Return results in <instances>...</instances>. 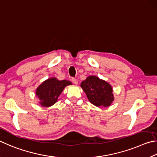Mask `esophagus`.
Segmentation results:
<instances>
[{"instance_id": "1", "label": "esophagus", "mask_w": 157, "mask_h": 157, "mask_svg": "<svg viewBox=\"0 0 157 157\" xmlns=\"http://www.w3.org/2000/svg\"><path fill=\"white\" fill-rule=\"evenodd\" d=\"M71 81L73 82V83L75 84V85H77L78 84V80H77L76 78H71Z\"/></svg>"}]
</instances>
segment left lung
Listing matches in <instances>:
<instances>
[{"instance_id": "8db88e82", "label": "left lung", "mask_w": 157, "mask_h": 157, "mask_svg": "<svg viewBox=\"0 0 157 157\" xmlns=\"http://www.w3.org/2000/svg\"><path fill=\"white\" fill-rule=\"evenodd\" d=\"M90 102L97 107H108L114 99L110 84L96 76H90L81 84Z\"/></svg>"}]
</instances>
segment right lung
<instances>
[{
	"instance_id": "obj_1",
	"label": "right lung",
	"mask_w": 157,
	"mask_h": 157,
	"mask_svg": "<svg viewBox=\"0 0 157 157\" xmlns=\"http://www.w3.org/2000/svg\"><path fill=\"white\" fill-rule=\"evenodd\" d=\"M71 85L67 80L59 81L56 78H50L43 82L36 90V95L39 98L42 107H50L56 103L58 97L67 86Z\"/></svg>"
}]
</instances>
